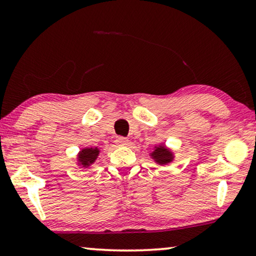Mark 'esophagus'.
Here are the masks:
<instances>
[{
	"label": "esophagus",
	"mask_w": 256,
	"mask_h": 256,
	"mask_svg": "<svg viewBox=\"0 0 256 256\" xmlns=\"http://www.w3.org/2000/svg\"><path fill=\"white\" fill-rule=\"evenodd\" d=\"M115 143L118 146H126L128 143V138H124V136H118V138H115Z\"/></svg>",
	"instance_id": "1"
}]
</instances>
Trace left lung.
Wrapping results in <instances>:
<instances>
[{
    "instance_id": "left-lung-1",
    "label": "left lung",
    "mask_w": 256,
    "mask_h": 256,
    "mask_svg": "<svg viewBox=\"0 0 256 256\" xmlns=\"http://www.w3.org/2000/svg\"><path fill=\"white\" fill-rule=\"evenodd\" d=\"M152 156L155 157L156 160L160 164H166L171 160V154L168 152V150L164 148V146H160V148H157L155 152L152 154Z\"/></svg>"
}]
</instances>
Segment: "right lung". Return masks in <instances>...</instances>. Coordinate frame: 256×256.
Here are the masks:
<instances>
[{
    "label": "right lung",
    "instance_id": "add662e5",
    "mask_svg": "<svg viewBox=\"0 0 256 256\" xmlns=\"http://www.w3.org/2000/svg\"><path fill=\"white\" fill-rule=\"evenodd\" d=\"M98 154H99V150L98 149H84L82 150V152H80L79 155V158H80V162L82 163V166H90V163H93L94 160H96Z\"/></svg>",
    "mask_w": 256,
    "mask_h": 256
}]
</instances>
